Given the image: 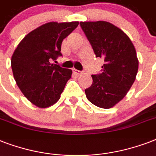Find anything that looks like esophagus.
Masks as SVG:
<instances>
[{
    "label": "esophagus",
    "mask_w": 156,
    "mask_h": 156,
    "mask_svg": "<svg viewBox=\"0 0 156 156\" xmlns=\"http://www.w3.org/2000/svg\"><path fill=\"white\" fill-rule=\"evenodd\" d=\"M73 72L75 74H77V75H81V74H83V72L80 70H78V69H73Z\"/></svg>",
    "instance_id": "34e87169"
}]
</instances>
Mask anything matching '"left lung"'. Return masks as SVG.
<instances>
[{"mask_svg": "<svg viewBox=\"0 0 156 156\" xmlns=\"http://www.w3.org/2000/svg\"><path fill=\"white\" fill-rule=\"evenodd\" d=\"M80 26L96 57L104 60L102 73L91 75L92 85L85 90L86 96L95 106L111 108L135 81L138 69L135 48L123 30L108 22H81Z\"/></svg>", "mask_w": 156, "mask_h": 156, "instance_id": "1", "label": "left lung"}]
</instances>
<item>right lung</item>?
I'll return each instance as SVG.
<instances>
[{
	"label": "right lung",
	"mask_w": 156,
	"mask_h": 156,
	"mask_svg": "<svg viewBox=\"0 0 156 156\" xmlns=\"http://www.w3.org/2000/svg\"><path fill=\"white\" fill-rule=\"evenodd\" d=\"M78 23H45L28 33L13 52V78L24 96L38 108L56 104L71 78V69L51 62L61 56V43Z\"/></svg>",
	"instance_id": "1"
}]
</instances>
